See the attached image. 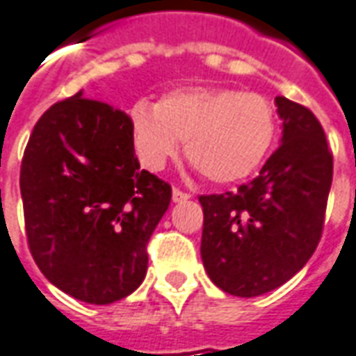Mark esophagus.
Listing matches in <instances>:
<instances>
[{"mask_svg": "<svg viewBox=\"0 0 356 356\" xmlns=\"http://www.w3.org/2000/svg\"><path fill=\"white\" fill-rule=\"evenodd\" d=\"M191 198V194L183 193L181 188H173V202H186Z\"/></svg>", "mask_w": 356, "mask_h": 356, "instance_id": "34e87169", "label": "esophagus"}]
</instances>
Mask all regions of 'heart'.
<instances>
[{
  "instance_id": "obj_1",
  "label": "heart",
  "mask_w": 356,
  "mask_h": 356,
  "mask_svg": "<svg viewBox=\"0 0 356 356\" xmlns=\"http://www.w3.org/2000/svg\"><path fill=\"white\" fill-rule=\"evenodd\" d=\"M276 118L259 93L196 88L162 97L154 108H131V133L140 162L160 171L185 143L188 160L213 183L248 177L273 145Z\"/></svg>"
}]
</instances>
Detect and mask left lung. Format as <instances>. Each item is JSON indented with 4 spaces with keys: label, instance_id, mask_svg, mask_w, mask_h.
Masks as SVG:
<instances>
[{
    "label": "left lung",
    "instance_id": "8db88e82",
    "mask_svg": "<svg viewBox=\"0 0 356 356\" xmlns=\"http://www.w3.org/2000/svg\"><path fill=\"white\" fill-rule=\"evenodd\" d=\"M280 147L236 193L208 194L202 261L221 290L255 298L305 267L324 229L334 158L321 122L303 104L276 97Z\"/></svg>",
    "mask_w": 356,
    "mask_h": 356
}]
</instances>
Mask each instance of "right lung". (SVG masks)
Here are the masks:
<instances>
[{"label": "right lung", "mask_w": 356, "mask_h": 356, "mask_svg": "<svg viewBox=\"0 0 356 356\" xmlns=\"http://www.w3.org/2000/svg\"><path fill=\"white\" fill-rule=\"evenodd\" d=\"M20 194L28 248L58 290L108 305L139 288L171 186L140 170L124 110L81 91L45 110L22 156Z\"/></svg>", "instance_id": "right-lung-1"}]
</instances>
